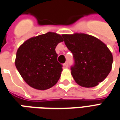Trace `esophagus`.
Wrapping results in <instances>:
<instances>
[{"instance_id":"obj_1","label":"esophagus","mask_w":120,"mask_h":120,"mask_svg":"<svg viewBox=\"0 0 120 120\" xmlns=\"http://www.w3.org/2000/svg\"><path fill=\"white\" fill-rule=\"evenodd\" d=\"M65 67H69V62H66L65 63Z\"/></svg>"}]
</instances>
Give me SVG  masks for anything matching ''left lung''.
I'll list each match as a JSON object with an SVG mask.
<instances>
[{"mask_svg":"<svg viewBox=\"0 0 120 120\" xmlns=\"http://www.w3.org/2000/svg\"><path fill=\"white\" fill-rule=\"evenodd\" d=\"M65 44L73 54L71 74L78 85L94 87L105 79L112 69L113 58L101 40L82 33L63 34Z\"/></svg>","mask_w":120,"mask_h":120,"instance_id":"obj_1","label":"left lung"}]
</instances>
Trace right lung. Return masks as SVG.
Returning a JSON list of instances; mask_svg holds the SVG:
<instances>
[{"mask_svg": "<svg viewBox=\"0 0 120 120\" xmlns=\"http://www.w3.org/2000/svg\"><path fill=\"white\" fill-rule=\"evenodd\" d=\"M63 41L62 35L49 32L28 39L18 48L15 65L30 86L44 90L56 85L62 65L57 61L55 48Z\"/></svg>", "mask_w": 120, "mask_h": 120, "instance_id": "right-lung-1", "label": "right lung"}]
</instances>
